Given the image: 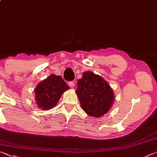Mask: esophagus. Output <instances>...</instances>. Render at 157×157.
<instances>
[{"mask_svg":"<svg viewBox=\"0 0 157 157\" xmlns=\"http://www.w3.org/2000/svg\"><path fill=\"white\" fill-rule=\"evenodd\" d=\"M69 86L71 87H72V88H73L74 86H75V83H74V82H73V81L69 82Z\"/></svg>","mask_w":157,"mask_h":157,"instance_id":"34e87169","label":"esophagus"}]
</instances>
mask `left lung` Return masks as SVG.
Instances as JSON below:
<instances>
[{
	"label": "left lung",
	"instance_id": "1",
	"mask_svg": "<svg viewBox=\"0 0 157 157\" xmlns=\"http://www.w3.org/2000/svg\"><path fill=\"white\" fill-rule=\"evenodd\" d=\"M76 94L86 113L99 117L108 112L114 101L113 91L104 79L94 73L87 71L78 81Z\"/></svg>",
	"mask_w": 157,
	"mask_h": 157
}]
</instances>
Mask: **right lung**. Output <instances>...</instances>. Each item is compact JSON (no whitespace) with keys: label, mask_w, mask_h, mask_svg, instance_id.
I'll list each match as a JSON object with an SVG mask.
<instances>
[{"label":"right lung","mask_w":157,"mask_h":157,"mask_svg":"<svg viewBox=\"0 0 157 157\" xmlns=\"http://www.w3.org/2000/svg\"><path fill=\"white\" fill-rule=\"evenodd\" d=\"M69 88L61 76L52 74L35 88L36 104L39 108L49 110L56 106L63 93Z\"/></svg>","instance_id":"add662e5"}]
</instances>
